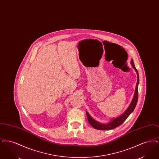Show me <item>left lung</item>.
<instances>
[{
    "label": "left lung",
    "instance_id": "1",
    "mask_svg": "<svg viewBox=\"0 0 159 159\" xmlns=\"http://www.w3.org/2000/svg\"><path fill=\"white\" fill-rule=\"evenodd\" d=\"M131 65L133 67V68H134L136 71L138 79H137V83H136L135 93H134L133 99H132L130 105L129 106L128 109L125 111L124 113L121 114V116H120L119 117H118L117 118L113 119L111 121H110L109 123H108L107 124H102V123H99L98 121L95 120L93 118L91 117V116L86 111V116H87V117H88V121H89V124L93 128L98 129V130H110V129L116 128V127L120 126L124 121H125V120L133 112V111L134 110V109L136 107V104H137L138 98L139 75H138V72L136 68L135 67L133 60H131Z\"/></svg>",
    "mask_w": 159,
    "mask_h": 159
}]
</instances>
